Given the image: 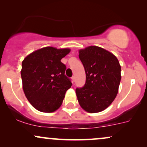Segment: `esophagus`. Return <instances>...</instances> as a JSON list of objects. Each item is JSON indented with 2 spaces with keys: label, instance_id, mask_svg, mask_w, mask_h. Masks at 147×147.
<instances>
[{
  "label": "esophagus",
  "instance_id": "obj_1",
  "mask_svg": "<svg viewBox=\"0 0 147 147\" xmlns=\"http://www.w3.org/2000/svg\"><path fill=\"white\" fill-rule=\"evenodd\" d=\"M72 82H75V76H73V77H72Z\"/></svg>",
  "mask_w": 147,
  "mask_h": 147
}]
</instances>
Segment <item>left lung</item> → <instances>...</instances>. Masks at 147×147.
Wrapping results in <instances>:
<instances>
[{"instance_id":"8db88e82","label":"left lung","mask_w":147,"mask_h":147,"mask_svg":"<svg viewBox=\"0 0 147 147\" xmlns=\"http://www.w3.org/2000/svg\"><path fill=\"white\" fill-rule=\"evenodd\" d=\"M86 72V84L76 89L79 105L88 113L105 110L115 99L121 80V65L113 53L95 45L79 50Z\"/></svg>"}]
</instances>
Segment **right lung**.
I'll return each mask as SVG.
<instances>
[{
  "instance_id": "right-lung-1",
  "label": "right lung",
  "mask_w": 147,
  "mask_h": 147,
  "mask_svg": "<svg viewBox=\"0 0 147 147\" xmlns=\"http://www.w3.org/2000/svg\"><path fill=\"white\" fill-rule=\"evenodd\" d=\"M70 52L69 48L45 47L30 53L22 62L23 91L38 111L52 113L61 106L72 83L65 75L66 67L61 60Z\"/></svg>"
}]
</instances>
